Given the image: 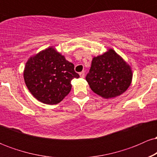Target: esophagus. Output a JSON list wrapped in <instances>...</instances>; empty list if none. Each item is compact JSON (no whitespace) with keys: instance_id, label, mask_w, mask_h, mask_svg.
<instances>
[{"instance_id":"obj_1","label":"esophagus","mask_w":157,"mask_h":157,"mask_svg":"<svg viewBox=\"0 0 157 157\" xmlns=\"http://www.w3.org/2000/svg\"><path fill=\"white\" fill-rule=\"evenodd\" d=\"M80 76L81 77H85V71H81V72H80Z\"/></svg>"}]
</instances>
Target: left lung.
Masks as SVG:
<instances>
[{
    "mask_svg": "<svg viewBox=\"0 0 157 157\" xmlns=\"http://www.w3.org/2000/svg\"><path fill=\"white\" fill-rule=\"evenodd\" d=\"M86 80L94 93L104 98L120 96L132 80V71L123 59L113 49L94 57Z\"/></svg>",
    "mask_w": 157,
    "mask_h": 157,
    "instance_id": "left-lung-1",
    "label": "left lung"
}]
</instances>
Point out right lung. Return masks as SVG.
<instances>
[{"label": "right lung", "instance_id": "obj_1", "mask_svg": "<svg viewBox=\"0 0 157 157\" xmlns=\"http://www.w3.org/2000/svg\"><path fill=\"white\" fill-rule=\"evenodd\" d=\"M23 77L29 91L39 101L55 105L71 89V81L80 75L75 66L53 48H48L29 59Z\"/></svg>", "mask_w": 157, "mask_h": 157}]
</instances>
